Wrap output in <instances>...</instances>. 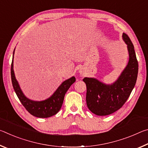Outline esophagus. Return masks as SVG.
Masks as SVG:
<instances>
[{"instance_id":"1","label":"esophagus","mask_w":148,"mask_h":148,"mask_svg":"<svg viewBox=\"0 0 148 148\" xmlns=\"http://www.w3.org/2000/svg\"><path fill=\"white\" fill-rule=\"evenodd\" d=\"M79 73H80V74H82V75H84V72H83V71H82V70H79Z\"/></svg>"}]
</instances>
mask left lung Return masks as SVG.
I'll return each mask as SVG.
<instances>
[{
    "instance_id": "obj_1",
    "label": "left lung",
    "mask_w": 148,
    "mask_h": 148,
    "mask_svg": "<svg viewBox=\"0 0 148 148\" xmlns=\"http://www.w3.org/2000/svg\"><path fill=\"white\" fill-rule=\"evenodd\" d=\"M127 45L129 60L127 66L114 84L106 85L93 77H84L87 86L86 102L90 111L97 116H107L121 108L134 87L138 72V63L131 39L123 33Z\"/></svg>"
}]
</instances>
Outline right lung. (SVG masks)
Segmentation results:
<instances>
[{"label":"right lung","mask_w":148,"mask_h":148,"mask_svg":"<svg viewBox=\"0 0 148 148\" xmlns=\"http://www.w3.org/2000/svg\"><path fill=\"white\" fill-rule=\"evenodd\" d=\"M11 64V78L14 89L20 102L30 114L40 118H47L56 115L62 106L65 93L76 81L74 76L65 80L49 98L42 101H34L25 96L16 79L14 71V55Z\"/></svg>","instance_id":"add662e5"}]
</instances>
